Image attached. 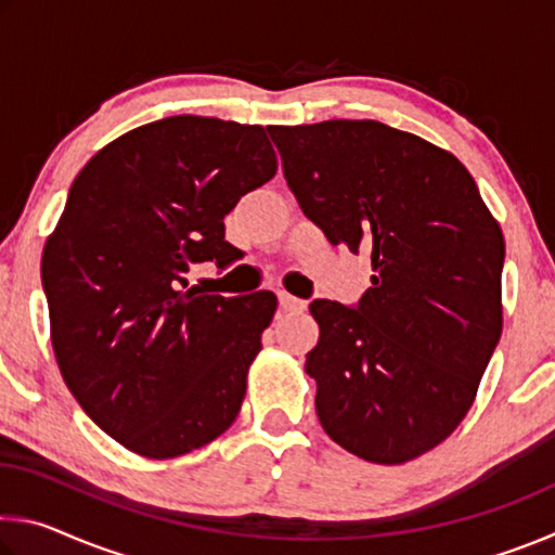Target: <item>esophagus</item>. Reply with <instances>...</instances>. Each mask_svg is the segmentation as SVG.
Returning a JSON list of instances; mask_svg holds the SVG:
<instances>
[{"label":"esophagus","instance_id":"esophagus-1","mask_svg":"<svg viewBox=\"0 0 555 555\" xmlns=\"http://www.w3.org/2000/svg\"><path fill=\"white\" fill-rule=\"evenodd\" d=\"M279 304H281V308H284V311H304V308H306V300H300V298L291 296V294H284V291L279 294Z\"/></svg>","mask_w":555,"mask_h":555}]
</instances>
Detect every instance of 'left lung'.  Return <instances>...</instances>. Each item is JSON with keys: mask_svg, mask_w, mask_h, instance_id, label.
<instances>
[{"mask_svg": "<svg viewBox=\"0 0 555 555\" xmlns=\"http://www.w3.org/2000/svg\"><path fill=\"white\" fill-rule=\"evenodd\" d=\"M267 129L300 210L374 271L357 308L311 304L318 418L347 453L409 463L467 416L500 343V222L467 168L409 131L374 119Z\"/></svg>", "mask_w": 555, "mask_h": 555, "instance_id": "1", "label": "left lung"}]
</instances>
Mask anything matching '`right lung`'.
<instances>
[{
	"mask_svg": "<svg viewBox=\"0 0 555 555\" xmlns=\"http://www.w3.org/2000/svg\"><path fill=\"white\" fill-rule=\"evenodd\" d=\"M276 168L264 127L178 115L73 181L41 259L51 345L75 401L131 453L185 455L237 418L276 298L208 296L188 271L237 257L224 215Z\"/></svg>",
	"mask_w": 555,
	"mask_h": 555,
	"instance_id": "add662e5",
	"label": "right lung"
}]
</instances>
